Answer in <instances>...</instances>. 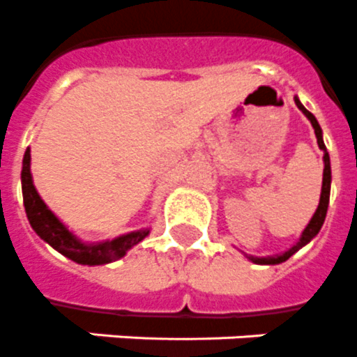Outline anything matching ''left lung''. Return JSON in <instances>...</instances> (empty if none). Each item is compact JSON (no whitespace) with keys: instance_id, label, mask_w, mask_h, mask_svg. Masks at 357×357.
<instances>
[{"instance_id":"obj_1","label":"left lung","mask_w":357,"mask_h":357,"mask_svg":"<svg viewBox=\"0 0 357 357\" xmlns=\"http://www.w3.org/2000/svg\"><path fill=\"white\" fill-rule=\"evenodd\" d=\"M294 101H296V107H298L301 112L305 114V118L310 121L314 128V134H316V139H317V146L323 151V183H321V196H319V203H317V208L314 212V215L310 218V221L307 223V227L303 229L299 239L296 241L294 245L290 248H287L285 252L281 254H274V256H250V254H245L248 261L256 263V265H280V263L287 261L290 256H294L298 252L299 248H303L305 245L310 243L314 238L317 236V232L321 230L323 227V221H325V215H326V208H328V199H331V183H332V170H331V155L326 152V146L325 142H323V130L319 127V123L317 119L314 118L312 114L308 112L307 109L303 107V103L299 101L298 96H294Z\"/></svg>"}]
</instances>
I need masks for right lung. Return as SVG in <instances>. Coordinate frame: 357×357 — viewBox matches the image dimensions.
Wrapping results in <instances>:
<instances>
[{"label": "right lung", "instance_id": "obj_1", "mask_svg": "<svg viewBox=\"0 0 357 357\" xmlns=\"http://www.w3.org/2000/svg\"><path fill=\"white\" fill-rule=\"evenodd\" d=\"M21 190H23V205H25L29 223L34 232L49 243L54 250H58L65 257L72 259L79 265H107V263L118 261L132 247L151 234V227L139 230H132L118 238L103 239L89 243L77 238L67 225L59 220L58 215L50 211L47 203L41 199L40 192L36 190L34 179L31 172V149H26L23 155V167H21Z\"/></svg>", "mask_w": 357, "mask_h": 357}]
</instances>
